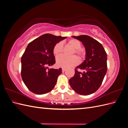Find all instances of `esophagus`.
<instances>
[{"mask_svg": "<svg viewBox=\"0 0 128 128\" xmlns=\"http://www.w3.org/2000/svg\"><path fill=\"white\" fill-rule=\"evenodd\" d=\"M66 69L64 68H62V72H64L66 71Z\"/></svg>", "mask_w": 128, "mask_h": 128, "instance_id": "1", "label": "esophagus"}]
</instances>
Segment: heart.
<instances>
[{"label":"heart","mask_w":128,"mask_h":128,"mask_svg":"<svg viewBox=\"0 0 128 128\" xmlns=\"http://www.w3.org/2000/svg\"><path fill=\"white\" fill-rule=\"evenodd\" d=\"M67 44L73 49L70 54L71 56L74 55L75 53L79 56L80 59H82L84 56V52L82 48H80L81 43L78 40L72 39L68 41ZM62 42H59L54 46L53 52L56 56H58L61 54V53L62 52ZM56 62V64L59 67L63 68H70L78 64L80 62V60L78 58L74 56L70 57L60 56L57 57Z\"/></svg>","instance_id":"1"}]
</instances>
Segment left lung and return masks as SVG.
Returning <instances> with one entry per match:
<instances>
[{"mask_svg":"<svg viewBox=\"0 0 128 128\" xmlns=\"http://www.w3.org/2000/svg\"><path fill=\"white\" fill-rule=\"evenodd\" d=\"M82 42L86 48V59L76 67L84 70L80 72L76 68L75 75L69 83L77 94L86 96L94 94L99 88L107 70V53L102 45L87 35L72 36Z\"/></svg>","mask_w":128,"mask_h":128,"instance_id":"obj_1","label":"left lung"}]
</instances>
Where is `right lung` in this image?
Returning a JSON list of instances; mask_svg holds the SVG:
<instances>
[{
    "instance_id": "right-lung-1",
    "label": "right lung",
    "mask_w": 128,
    "mask_h": 128,
    "mask_svg": "<svg viewBox=\"0 0 128 128\" xmlns=\"http://www.w3.org/2000/svg\"><path fill=\"white\" fill-rule=\"evenodd\" d=\"M66 38L46 34L27 46L21 58V77L30 91L43 94L53 90L62 69H47L48 66L56 63L54 46Z\"/></svg>"
}]
</instances>
